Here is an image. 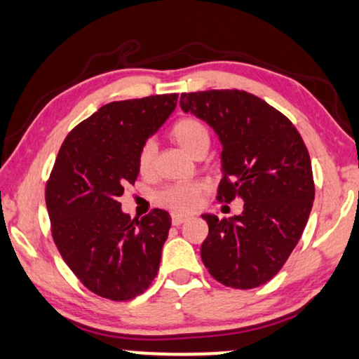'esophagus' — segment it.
<instances>
[{
  "instance_id": "34e87169",
  "label": "esophagus",
  "mask_w": 359,
  "mask_h": 359,
  "mask_svg": "<svg viewBox=\"0 0 359 359\" xmlns=\"http://www.w3.org/2000/svg\"><path fill=\"white\" fill-rule=\"evenodd\" d=\"M189 216H186V214H180V212H173L171 214V222H173V226H180L183 224V222L188 219Z\"/></svg>"
}]
</instances>
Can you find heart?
Wrapping results in <instances>:
<instances>
[{
  "label": "heart",
  "instance_id": "heart-1",
  "mask_svg": "<svg viewBox=\"0 0 359 359\" xmlns=\"http://www.w3.org/2000/svg\"><path fill=\"white\" fill-rule=\"evenodd\" d=\"M171 137L178 145L183 148L186 153L191 156L196 153L199 148L209 147V132L206 125L199 122L198 118H181L171 127ZM155 142L147 140L142 147H140L137 155L138 171L143 176L150 175L153 170V160H155ZM206 189V184L203 181H193V183H178L171 184L165 188L158 194V203L165 204L175 211H191L201 201L203 191Z\"/></svg>",
  "mask_w": 359,
  "mask_h": 359
}]
</instances>
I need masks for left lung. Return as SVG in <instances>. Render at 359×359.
<instances>
[{"label": "left lung", "instance_id": "8db88e82", "mask_svg": "<svg viewBox=\"0 0 359 359\" xmlns=\"http://www.w3.org/2000/svg\"><path fill=\"white\" fill-rule=\"evenodd\" d=\"M180 105L219 138L217 199L244 201L237 216L203 214L209 226L203 264L226 287L264 285L295 249L313 206V173L304 140L285 115L244 90L181 94Z\"/></svg>", "mask_w": 359, "mask_h": 359}]
</instances>
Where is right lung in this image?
I'll return each mask as SVG.
<instances>
[{"label": "right lung", "instance_id": "obj_1", "mask_svg": "<svg viewBox=\"0 0 359 359\" xmlns=\"http://www.w3.org/2000/svg\"><path fill=\"white\" fill-rule=\"evenodd\" d=\"M178 94L110 102L64 140L46 184L50 231L69 269L88 290L125 302L160 269L170 214L130 219L118 198L138 176L140 147L173 114Z\"/></svg>", "mask_w": 359, "mask_h": 359}]
</instances>
